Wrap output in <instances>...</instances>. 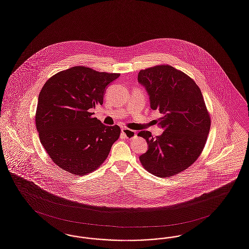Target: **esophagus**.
I'll return each instance as SVG.
<instances>
[{
	"mask_svg": "<svg viewBox=\"0 0 249 249\" xmlns=\"http://www.w3.org/2000/svg\"><path fill=\"white\" fill-rule=\"evenodd\" d=\"M121 131L127 139H133V138L136 137V131H134V130H131V129H127V128H122Z\"/></svg>",
	"mask_w": 249,
	"mask_h": 249,
	"instance_id": "obj_1",
	"label": "esophagus"
}]
</instances>
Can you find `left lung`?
Segmentation results:
<instances>
[{
    "label": "left lung",
    "instance_id": "left-lung-1",
    "mask_svg": "<svg viewBox=\"0 0 249 249\" xmlns=\"http://www.w3.org/2000/svg\"><path fill=\"white\" fill-rule=\"evenodd\" d=\"M138 80L149 94L151 108L163 114L158 122L164 129L156 137L140 131L138 136L148 143L140 161L153 175L169 178L188 169L201 155L211 125L209 111L196 81L169 65L141 70Z\"/></svg>",
    "mask_w": 249,
    "mask_h": 249
}]
</instances>
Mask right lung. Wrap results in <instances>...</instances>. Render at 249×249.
<instances>
[{
	"instance_id": "obj_1",
	"label": "right lung",
	"mask_w": 249,
	"mask_h": 249,
	"mask_svg": "<svg viewBox=\"0 0 249 249\" xmlns=\"http://www.w3.org/2000/svg\"><path fill=\"white\" fill-rule=\"evenodd\" d=\"M120 73L77 66L60 71L40 90L35 115L40 141L51 160L73 175L98 169L120 138L118 125L106 126L91 108L103 105L107 86Z\"/></svg>"
}]
</instances>
